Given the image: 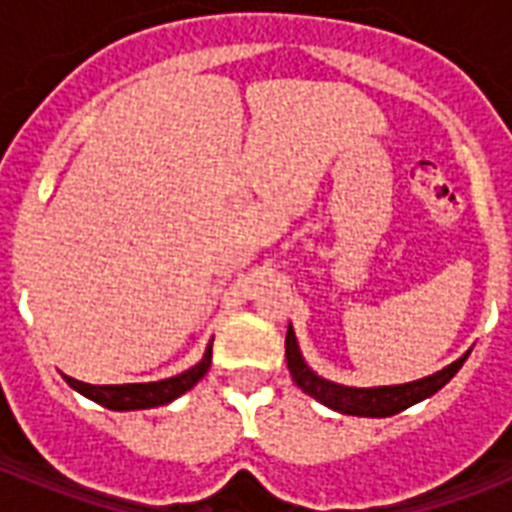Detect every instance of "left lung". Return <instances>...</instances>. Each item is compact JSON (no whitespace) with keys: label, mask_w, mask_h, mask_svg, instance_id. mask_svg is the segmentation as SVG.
I'll list each match as a JSON object with an SVG mask.
<instances>
[{"label":"left lung","mask_w":512,"mask_h":512,"mask_svg":"<svg viewBox=\"0 0 512 512\" xmlns=\"http://www.w3.org/2000/svg\"><path fill=\"white\" fill-rule=\"evenodd\" d=\"M287 366L292 380L297 382V388L313 396L319 404L329 406L340 414H353V417H390L409 409L417 401H425L433 393L444 388L446 382L452 380L454 374L460 372V366L465 364L468 353H462L457 361L444 366L441 372L428 374L422 380L404 382V385H377V388H353V385H340V382L324 380L321 374H316L311 366L305 364L303 350L297 345L295 329L289 324L287 329Z\"/></svg>","instance_id":"obj_1"}]
</instances>
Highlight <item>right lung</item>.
<instances>
[{
  "label": "right lung",
  "instance_id": "right-lung-1",
  "mask_svg": "<svg viewBox=\"0 0 512 512\" xmlns=\"http://www.w3.org/2000/svg\"><path fill=\"white\" fill-rule=\"evenodd\" d=\"M209 364H212V342L204 350L199 364H193L191 369H185V372L175 374V377H167V380L127 382V385H90V382H79L74 377H66V374H63V380L76 393H82L84 398H90V401L106 406V409H114V412H135V409L164 406L175 401L177 396H183L185 390H191L207 374Z\"/></svg>",
  "mask_w": 512,
  "mask_h": 512
}]
</instances>
